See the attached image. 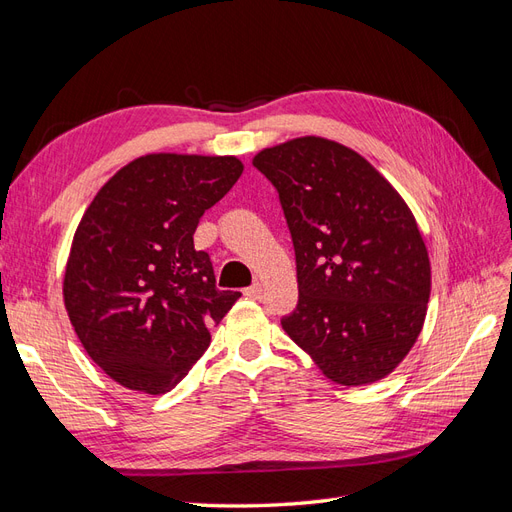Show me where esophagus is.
Wrapping results in <instances>:
<instances>
[{"label":"esophagus","instance_id":"1","mask_svg":"<svg viewBox=\"0 0 512 512\" xmlns=\"http://www.w3.org/2000/svg\"><path fill=\"white\" fill-rule=\"evenodd\" d=\"M243 294H245L247 299H256L258 301V299H262V286L260 284H252L250 288L243 290Z\"/></svg>","mask_w":512,"mask_h":512}]
</instances>
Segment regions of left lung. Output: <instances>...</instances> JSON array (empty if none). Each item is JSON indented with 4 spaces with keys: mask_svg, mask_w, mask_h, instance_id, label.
Listing matches in <instances>:
<instances>
[{
    "mask_svg": "<svg viewBox=\"0 0 512 512\" xmlns=\"http://www.w3.org/2000/svg\"><path fill=\"white\" fill-rule=\"evenodd\" d=\"M297 260L299 303L282 329L322 374L359 386L401 363L423 329L427 247L408 205L359 153L305 136L260 151Z\"/></svg>",
    "mask_w": 512,
    "mask_h": 512,
    "instance_id": "left-lung-1",
    "label": "left lung"
}]
</instances>
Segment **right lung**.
I'll return each mask as SVG.
<instances>
[{"mask_svg":"<svg viewBox=\"0 0 512 512\" xmlns=\"http://www.w3.org/2000/svg\"><path fill=\"white\" fill-rule=\"evenodd\" d=\"M243 173L232 158L151 153L104 183L76 228L64 301L87 354L132 391L166 393L207 350L241 292L194 250L203 213Z\"/></svg>","mask_w":512,"mask_h":512,"instance_id":"right-lung-1","label":"right lung"}]
</instances>
